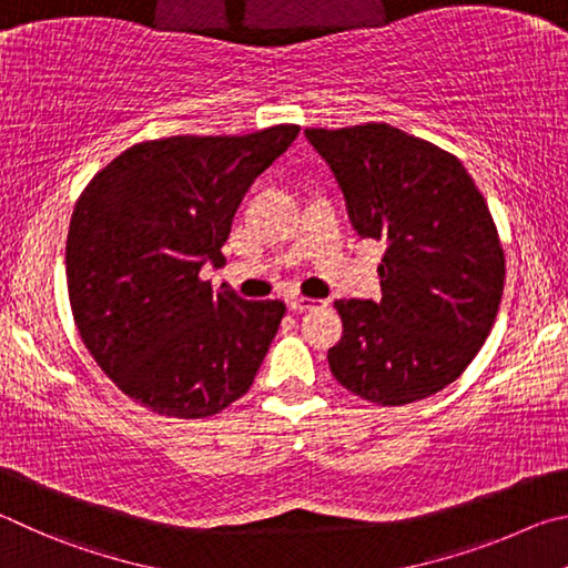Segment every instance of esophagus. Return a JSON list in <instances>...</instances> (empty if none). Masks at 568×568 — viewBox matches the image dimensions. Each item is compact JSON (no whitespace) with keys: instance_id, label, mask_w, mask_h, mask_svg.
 I'll list each match as a JSON object with an SVG mask.
<instances>
[{"instance_id":"obj_1","label":"esophagus","mask_w":568,"mask_h":568,"mask_svg":"<svg viewBox=\"0 0 568 568\" xmlns=\"http://www.w3.org/2000/svg\"><path fill=\"white\" fill-rule=\"evenodd\" d=\"M316 304H326V302H316V300H310V296H294V300H290V310L294 314H302V312L314 310Z\"/></svg>"}]
</instances>
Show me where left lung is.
Segmentation results:
<instances>
[{
    "mask_svg": "<svg viewBox=\"0 0 568 568\" xmlns=\"http://www.w3.org/2000/svg\"><path fill=\"white\" fill-rule=\"evenodd\" d=\"M339 182L362 239L386 244L382 302L339 300L329 369L382 406L426 399L459 379L504 294V248L474 179L454 154L389 124L304 129Z\"/></svg>",
    "mask_w": 568,
    "mask_h": 568,
    "instance_id": "1",
    "label": "left lung"
}]
</instances>
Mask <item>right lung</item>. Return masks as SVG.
Returning <instances> with one entry per match:
<instances>
[{"label":"right lung","instance_id":"1","mask_svg":"<svg viewBox=\"0 0 568 568\" xmlns=\"http://www.w3.org/2000/svg\"><path fill=\"white\" fill-rule=\"evenodd\" d=\"M300 126L242 136H166L129 146L79 196L67 286L89 354L129 399L159 416L204 419L244 396L284 302L216 294L199 272L224 262L254 179Z\"/></svg>","mask_w":568,"mask_h":568}]
</instances>
